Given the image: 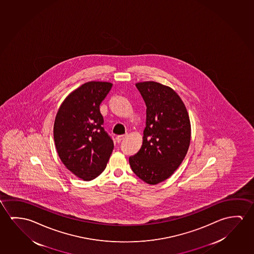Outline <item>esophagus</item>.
<instances>
[{
    "mask_svg": "<svg viewBox=\"0 0 254 254\" xmlns=\"http://www.w3.org/2000/svg\"><path fill=\"white\" fill-rule=\"evenodd\" d=\"M126 137H127V134H121V135H118L116 137V140H117L118 142H121L122 140H124Z\"/></svg>",
    "mask_w": 254,
    "mask_h": 254,
    "instance_id": "34e87169",
    "label": "esophagus"
}]
</instances>
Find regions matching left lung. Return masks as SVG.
I'll use <instances>...</instances> for the list:
<instances>
[{"instance_id":"8db88e82","label":"left lung","mask_w":254,"mask_h":254,"mask_svg":"<svg viewBox=\"0 0 254 254\" xmlns=\"http://www.w3.org/2000/svg\"><path fill=\"white\" fill-rule=\"evenodd\" d=\"M147 106L142 145L129 164L149 185L167 180L180 167L191 141L187 107L175 90L153 81L137 82Z\"/></svg>"}]
</instances>
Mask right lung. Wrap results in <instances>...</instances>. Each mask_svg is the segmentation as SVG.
Returning <instances> with one entry per match:
<instances>
[{"mask_svg": "<svg viewBox=\"0 0 254 254\" xmlns=\"http://www.w3.org/2000/svg\"><path fill=\"white\" fill-rule=\"evenodd\" d=\"M113 87L109 82H85L66 96L55 124V147L63 164L84 181L105 171L113 141L102 127L100 104Z\"/></svg>", "mask_w": 254, "mask_h": 254, "instance_id": "obj_1", "label": "right lung"}]
</instances>
